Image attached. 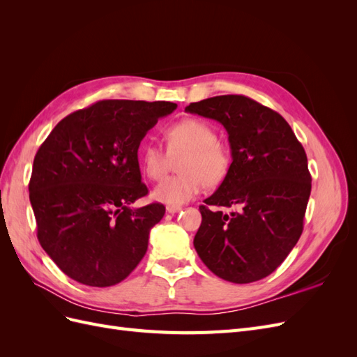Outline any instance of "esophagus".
<instances>
[{
    "mask_svg": "<svg viewBox=\"0 0 357 357\" xmlns=\"http://www.w3.org/2000/svg\"><path fill=\"white\" fill-rule=\"evenodd\" d=\"M180 210H181V207H176V205H168V207H167V211L169 214H174V213H177Z\"/></svg>",
    "mask_w": 357,
    "mask_h": 357,
    "instance_id": "obj_1",
    "label": "esophagus"
}]
</instances>
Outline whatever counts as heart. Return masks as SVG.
<instances>
[{"mask_svg": "<svg viewBox=\"0 0 357 357\" xmlns=\"http://www.w3.org/2000/svg\"><path fill=\"white\" fill-rule=\"evenodd\" d=\"M169 155L181 153L177 176L162 180L153 190V198L180 207L195 198L207 185L219 186L228 177L232 156L228 146L218 139L215 129L197 117H186L165 129ZM168 153L159 144L147 143L139 150L142 169L150 180H159L168 168Z\"/></svg>", "mask_w": 357, "mask_h": 357, "instance_id": "1", "label": "heart"}]
</instances>
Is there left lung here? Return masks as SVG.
Returning <instances> with one entry per match:
<instances>
[{
  "instance_id": "1",
  "label": "left lung",
  "mask_w": 357,
  "mask_h": 357,
  "mask_svg": "<svg viewBox=\"0 0 357 357\" xmlns=\"http://www.w3.org/2000/svg\"><path fill=\"white\" fill-rule=\"evenodd\" d=\"M186 112L220 122L232 155L228 177L199 205L195 250L226 282L262 280L283 264L304 229L311 192L305 150L282 116L244 95L190 102ZM219 206L239 211L223 213Z\"/></svg>"
}]
</instances>
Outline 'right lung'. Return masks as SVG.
Returning a JSON list of instances; mask_svg holds the SVG:
<instances>
[{"label":"right lung","mask_w":357,"mask_h":357,"mask_svg":"<svg viewBox=\"0 0 357 357\" xmlns=\"http://www.w3.org/2000/svg\"><path fill=\"white\" fill-rule=\"evenodd\" d=\"M176 109L167 101L102 100L63 117L40 146L29 180L37 238L75 282L114 286L144 257L165 207L131 208L149 192L138 147Z\"/></svg>","instance_id":"right-lung-1"}]
</instances>
